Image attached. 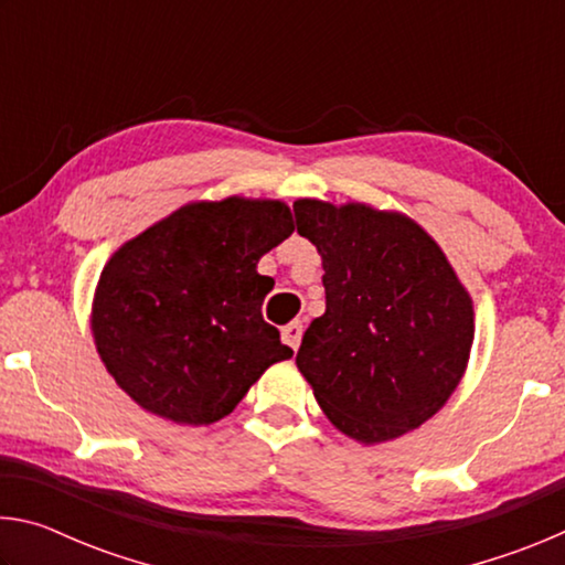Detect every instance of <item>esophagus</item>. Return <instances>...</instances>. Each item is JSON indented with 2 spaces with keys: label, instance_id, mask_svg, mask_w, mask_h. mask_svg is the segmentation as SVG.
I'll use <instances>...</instances> for the list:
<instances>
[{
  "label": "esophagus",
  "instance_id": "34e87169",
  "mask_svg": "<svg viewBox=\"0 0 565 565\" xmlns=\"http://www.w3.org/2000/svg\"><path fill=\"white\" fill-rule=\"evenodd\" d=\"M301 323L299 321H291V323H286V327L281 329V339H284V343L286 347H291L294 351L299 349V341H301Z\"/></svg>",
  "mask_w": 565,
  "mask_h": 565
}]
</instances>
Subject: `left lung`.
I'll use <instances>...</instances> for the list:
<instances>
[{
    "label": "left lung",
    "instance_id": "8db88e82",
    "mask_svg": "<svg viewBox=\"0 0 565 565\" xmlns=\"http://www.w3.org/2000/svg\"><path fill=\"white\" fill-rule=\"evenodd\" d=\"M294 212L327 289V311L306 329L296 366L343 436L394 441L461 384L476 333L471 294L406 214L321 199H296Z\"/></svg>",
    "mask_w": 565,
    "mask_h": 565
}]
</instances>
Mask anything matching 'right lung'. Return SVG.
Listing matches in <instances>:
<instances>
[{
  "mask_svg": "<svg viewBox=\"0 0 565 565\" xmlns=\"http://www.w3.org/2000/svg\"><path fill=\"white\" fill-rule=\"evenodd\" d=\"M294 232L281 199L189 202L124 242L99 274L92 337L109 376L149 414L209 426L294 356L262 317L256 264Z\"/></svg>",
  "mask_w": 565,
  "mask_h": 565,
  "instance_id": "obj_1",
  "label": "right lung"
}]
</instances>
